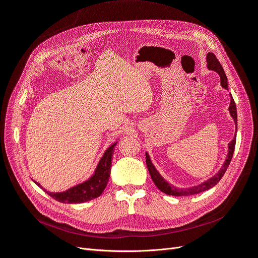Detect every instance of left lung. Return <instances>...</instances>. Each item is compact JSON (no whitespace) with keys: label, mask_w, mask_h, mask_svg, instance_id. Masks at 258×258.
I'll return each mask as SVG.
<instances>
[{"label":"left lung","mask_w":258,"mask_h":258,"mask_svg":"<svg viewBox=\"0 0 258 258\" xmlns=\"http://www.w3.org/2000/svg\"><path fill=\"white\" fill-rule=\"evenodd\" d=\"M207 64H208V69L212 70V71H215L216 73H218L221 77V85L222 87H224L225 89H228V84H227V77H226V74L224 72V69L222 67V64L220 63V61L217 60V58L215 57V54L212 52H208L207 54ZM229 113L231 115V117L235 120L236 123V131H237V107H236V103L233 101L232 96L230 95V105H229ZM235 146H236V137L232 139V141L228 144V155L227 158H226L225 162L223 163L222 168L220 169V171L213 176L209 178L208 181L201 183L197 186H192L189 187V188H176V187L172 186L171 184H169L165 178H163L156 168L154 167V165L151 161L150 156L146 153V166L148 171H150L151 177L153 179V182L155 183V185L158 187V189L161 190L162 192H165L167 195H170V196H191V195H196L202 191H206L210 188H212L213 186H215L218 182L221 181V178L223 177V175L225 174L226 170L229 167L230 160L232 158L233 155V151H235Z\"/></svg>","instance_id":"1"}]
</instances>
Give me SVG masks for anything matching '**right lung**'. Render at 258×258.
Instances as JSON below:
<instances>
[{"instance_id":"right-lung-1","label":"right lung","mask_w":258,"mask_h":258,"mask_svg":"<svg viewBox=\"0 0 258 258\" xmlns=\"http://www.w3.org/2000/svg\"><path fill=\"white\" fill-rule=\"evenodd\" d=\"M115 145L116 143L112 144L107 148L106 152L102 156V158L99 161L95 173H93V175L88 181L76 185L72 187V188L62 192H50L45 189L44 190L51 198L59 202H62V204H83V202L99 197L103 192L108 182V178H110L112 157L114 154ZM35 184L43 188L41 184H38L37 182H35Z\"/></svg>"}]
</instances>
